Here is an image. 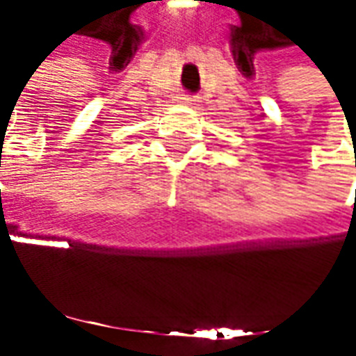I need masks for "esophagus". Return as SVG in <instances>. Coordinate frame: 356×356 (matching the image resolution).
<instances>
[{
    "label": "esophagus",
    "mask_w": 356,
    "mask_h": 356,
    "mask_svg": "<svg viewBox=\"0 0 356 356\" xmlns=\"http://www.w3.org/2000/svg\"><path fill=\"white\" fill-rule=\"evenodd\" d=\"M180 104L188 107H197L200 106V99H197L195 95H182V97H180Z\"/></svg>",
    "instance_id": "34e87169"
}]
</instances>
